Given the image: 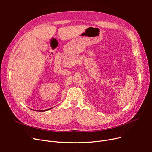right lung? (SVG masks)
<instances>
[{
    "mask_svg": "<svg viewBox=\"0 0 152 152\" xmlns=\"http://www.w3.org/2000/svg\"><path fill=\"white\" fill-rule=\"evenodd\" d=\"M50 109H52V107L51 108H49V109H46V110H39V112H44V111H46V110H50Z\"/></svg>",
    "mask_w": 152,
    "mask_h": 152,
    "instance_id": "1",
    "label": "right lung"
}]
</instances>
